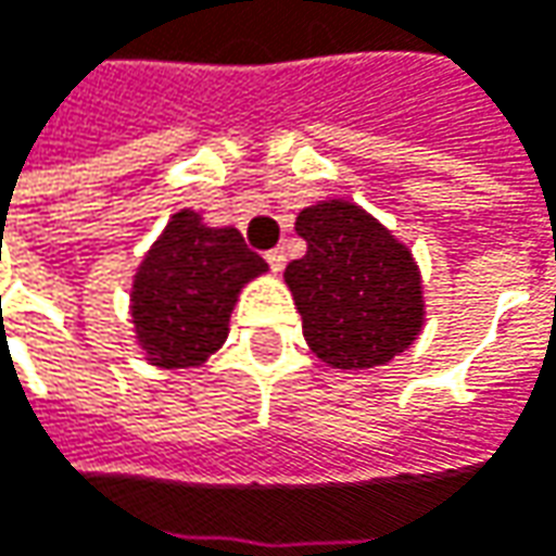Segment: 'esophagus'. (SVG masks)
Listing matches in <instances>:
<instances>
[{
	"mask_svg": "<svg viewBox=\"0 0 556 556\" xmlns=\"http://www.w3.org/2000/svg\"><path fill=\"white\" fill-rule=\"evenodd\" d=\"M267 264H270V270H274V274H282V267H286V252H282V249L267 252Z\"/></svg>",
	"mask_w": 556,
	"mask_h": 556,
	"instance_id": "1",
	"label": "esophagus"
}]
</instances>
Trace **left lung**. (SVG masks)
I'll return each mask as SVG.
<instances>
[{
  "mask_svg": "<svg viewBox=\"0 0 556 556\" xmlns=\"http://www.w3.org/2000/svg\"><path fill=\"white\" fill-rule=\"evenodd\" d=\"M294 230L307 255L282 277L316 358L368 371L402 356L426 326L422 274L410 249L343 198L304 206Z\"/></svg>",
  "mask_w": 556,
  "mask_h": 556,
  "instance_id": "left-lung-1",
  "label": "left lung"
}]
</instances>
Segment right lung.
<instances>
[{"label":"right lung","instance_id":"obj_1","mask_svg":"<svg viewBox=\"0 0 556 556\" xmlns=\"http://www.w3.org/2000/svg\"><path fill=\"white\" fill-rule=\"evenodd\" d=\"M267 264L237 228H210L179 210L151 243L130 282V323L142 358L164 368H200L228 341L233 304Z\"/></svg>","mask_w":556,"mask_h":556}]
</instances>
